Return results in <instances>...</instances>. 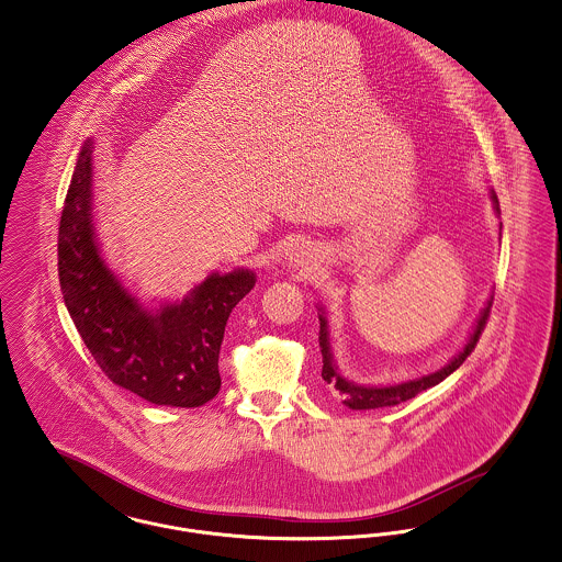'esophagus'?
Wrapping results in <instances>:
<instances>
[{"mask_svg":"<svg viewBox=\"0 0 562 562\" xmlns=\"http://www.w3.org/2000/svg\"><path fill=\"white\" fill-rule=\"evenodd\" d=\"M307 259V252L303 250V248H297V250H293V255H291V263H303Z\"/></svg>","mask_w":562,"mask_h":562,"instance_id":"34e87169","label":"esophagus"}]
</instances>
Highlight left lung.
Returning a JSON list of instances; mask_svg holds the SVG:
<instances>
[{"label":"left lung","instance_id":"obj_1","mask_svg":"<svg viewBox=\"0 0 562 562\" xmlns=\"http://www.w3.org/2000/svg\"><path fill=\"white\" fill-rule=\"evenodd\" d=\"M493 203H495V210L498 212V199H496L495 193H493ZM491 307H493V299L488 301V305L480 314L477 325L471 333L469 341L464 344V348L443 369L429 373V375H423V378H416V380H409V382H403V384H395V386H361V384H352L346 378H341L337 367L333 363L327 321H325V316H318L321 318L318 341H321V352H323V380H325V384H329L330 389H335L339 395L344 396V403L350 409H375V407H391L396 403H403V401L427 391L430 386L439 384L441 380H446L452 371H457L464 363V359L475 350V346L480 341V335H482V330L488 323V316H491Z\"/></svg>","mask_w":562,"mask_h":562}]
</instances>
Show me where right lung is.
<instances>
[{
  "mask_svg": "<svg viewBox=\"0 0 562 562\" xmlns=\"http://www.w3.org/2000/svg\"><path fill=\"white\" fill-rule=\"evenodd\" d=\"M93 144L78 155L59 223V282L67 312L101 371L137 396L199 407L218 395V352L233 307L255 273H212L187 297L146 312L101 259L91 216Z\"/></svg>",
  "mask_w": 562,
  "mask_h": 562,
  "instance_id": "add662e5",
  "label": "right lung"
}]
</instances>
